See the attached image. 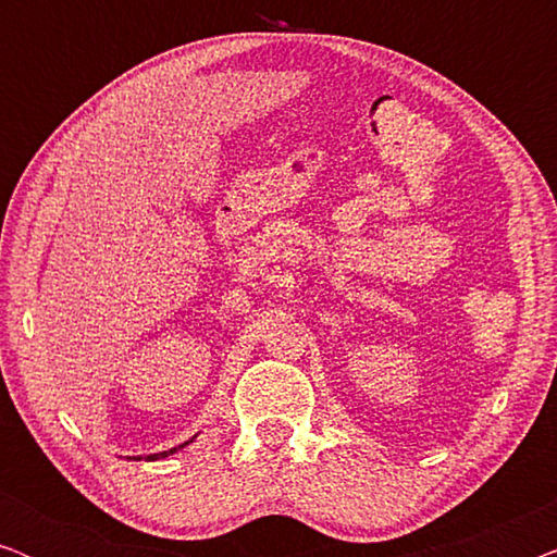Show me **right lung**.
<instances>
[{"label": "right lung", "instance_id": "add662e5", "mask_svg": "<svg viewBox=\"0 0 557 557\" xmlns=\"http://www.w3.org/2000/svg\"><path fill=\"white\" fill-rule=\"evenodd\" d=\"M189 444V441H185V444H182V446H187ZM182 446H177V448H182ZM177 448H170V451H162V454H151V456H147V461H154V459H164V456H170V454H174V451H177Z\"/></svg>", "mask_w": 557, "mask_h": 557}]
</instances>
